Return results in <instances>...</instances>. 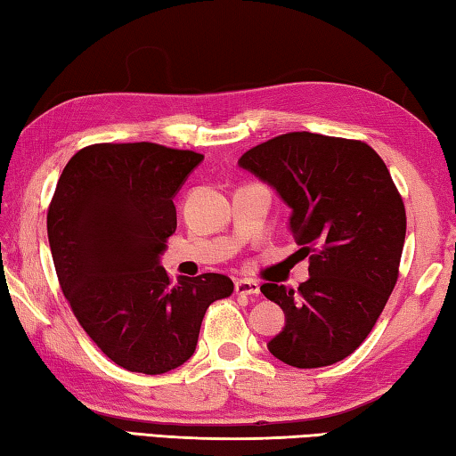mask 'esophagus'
I'll list each match as a JSON object with an SVG mask.
<instances>
[{"mask_svg":"<svg viewBox=\"0 0 456 456\" xmlns=\"http://www.w3.org/2000/svg\"><path fill=\"white\" fill-rule=\"evenodd\" d=\"M235 293L237 295H259V283L251 279H239L235 281Z\"/></svg>","mask_w":456,"mask_h":456,"instance_id":"esophagus-1","label":"esophagus"}]
</instances>
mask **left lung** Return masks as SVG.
Returning a JSON list of instances; mask_svg holds the SVG:
<instances>
[{"label":"left lung","mask_w":456,"mask_h":456,"mask_svg":"<svg viewBox=\"0 0 456 456\" xmlns=\"http://www.w3.org/2000/svg\"><path fill=\"white\" fill-rule=\"evenodd\" d=\"M239 165L277 189L309 279L265 283L285 313L267 343L297 369L343 361L365 341L399 279L407 215L385 161L365 142L293 131L243 153Z\"/></svg>","instance_id":"obj_1"}]
</instances>
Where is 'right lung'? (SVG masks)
Masks as SVG:
<instances>
[{"instance_id":"1","label":"right lung","mask_w":456,"mask_h":456,"mask_svg":"<svg viewBox=\"0 0 456 456\" xmlns=\"http://www.w3.org/2000/svg\"><path fill=\"white\" fill-rule=\"evenodd\" d=\"M203 155L157 143H95L71 157L47 209V237L69 307L105 357L161 375L191 357L219 273L171 283L159 255L175 233L173 197Z\"/></svg>"}]
</instances>
